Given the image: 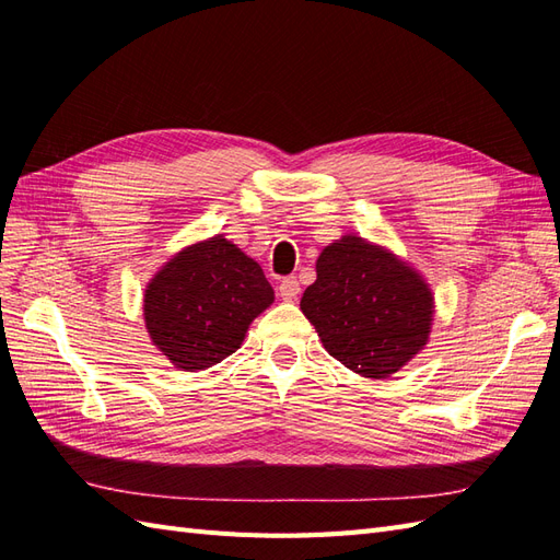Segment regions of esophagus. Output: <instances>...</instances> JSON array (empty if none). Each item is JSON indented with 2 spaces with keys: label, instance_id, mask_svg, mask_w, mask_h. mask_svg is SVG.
<instances>
[{
  "label": "esophagus",
  "instance_id": "1",
  "mask_svg": "<svg viewBox=\"0 0 560 560\" xmlns=\"http://www.w3.org/2000/svg\"><path fill=\"white\" fill-rule=\"evenodd\" d=\"M299 292H301V284H299L296 278H284L280 282V296H282V301H294L299 296Z\"/></svg>",
  "mask_w": 560,
  "mask_h": 560
}]
</instances>
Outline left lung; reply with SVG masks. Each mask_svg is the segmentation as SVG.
Listing matches in <instances>:
<instances>
[{
    "instance_id": "8db88e82",
    "label": "left lung",
    "mask_w": 560,
    "mask_h": 560,
    "mask_svg": "<svg viewBox=\"0 0 560 560\" xmlns=\"http://www.w3.org/2000/svg\"><path fill=\"white\" fill-rule=\"evenodd\" d=\"M301 311L325 350L364 378H389L428 346L434 294L393 249L346 233L319 252Z\"/></svg>"
}]
</instances>
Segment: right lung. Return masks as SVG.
Wrapping results in <instances>:
<instances>
[{
    "mask_svg": "<svg viewBox=\"0 0 560 560\" xmlns=\"http://www.w3.org/2000/svg\"><path fill=\"white\" fill-rule=\"evenodd\" d=\"M273 301L261 266L217 233L173 254L147 282L144 327L173 366L202 371L238 350Z\"/></svg>",
    "mask_w": 560,
    "mask_h": 560,
    "instance_id": "right-lung-1",
    "label": "right lung"
}]
</instances>
